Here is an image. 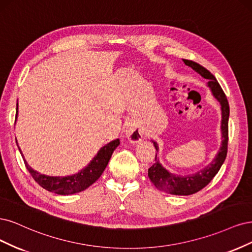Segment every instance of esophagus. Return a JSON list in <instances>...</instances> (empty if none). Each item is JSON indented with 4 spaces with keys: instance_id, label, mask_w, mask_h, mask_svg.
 I'll return each mask as SVG.
<instances>
[{
    "instance_id": "34e87169",
    "label": "esophagus",
    "mask_w": 252,
    "mask_h": 252,
    "mask_svg": "<svg viewBox=\"0 0 252 252\" xmlns=\"http://www.w3.org/2000/svg\"><path fill=\"white\" fill-rule=\"evenodd\" d=\"M125 134L128 139V141H131L133 143L134 142H139L140 140L143 139V137H144V134L142 133L141 129L139 127H137L133 124H128L126 126Z\"/></svg>"
}]
</instances>
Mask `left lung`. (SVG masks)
I'll return each mask as SVG.
<instances>
[{
  "label": "left lung",
  "mask_w": 252,
  "mask_h": 252,
  "mask_svg": "<svg viewBox=\"0 0 252 252\" xmlns=\"http://www.w3.org/2000/svg\"><path fill=\"white\" fill-rule=\"evenodd\" d=\"M186 66L190 67L192 70L208 79L207 87L210 89L215 98L221 104V133H222V142L221 147L219 149L216 157L204 168L198 170L197 173L190 175H176L170 173L165 167L160 163V160L155 157V163L149 168V178L156 188L162 191H165L170 194L176 196H189L201 190L203 188L213 180V178L218 174L219 169L221 168L222 164L226 159L227 155V144H228V119H229V104L227 101L226 95L223 92L221 86L219 85L216 77L207 69L202 67L201 64L194 63L192 61L183 60ZM158 152L159 148L157 142L152 140Z\"/></svg>",
  "instance_id": "obj_1"
}]
</instances>
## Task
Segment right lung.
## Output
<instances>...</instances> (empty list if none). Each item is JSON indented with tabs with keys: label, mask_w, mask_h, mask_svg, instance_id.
Wrapping results in <instances>:
<instances>
[{
	"label": "right lung",
	"mask_w": 252,
	"mask_h": 252,
	"mask_svg": "<svg viewBox=\"0 0 252 252\" xmlns=\"http://www.w3.org/2000/svg\"><path fill=\"white\" fill-rule=\"evenodd\" d=\"M19 105V104H17ZM17 107V117H18V109ZM18 142V141H17ZM120 144L119 139H115L105 145L98 151L96 156L90 161L85 168L79 170L77 174L71 175V176H47L44 174H39L36 170H34L27 163V161L24 158L22 151L18 144V148L20 153L22 154V157L24 159V163H25L28 172L31 174L32 178L42 186L43 189L49 190L51 192H55L58 194H72L79 191H83L89 186L92 185L103 173V170L107 167L109 161L113 152Z\"/></svg>",
	"instance_id": "1"
}]
</instances>
